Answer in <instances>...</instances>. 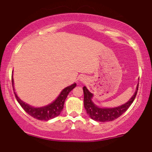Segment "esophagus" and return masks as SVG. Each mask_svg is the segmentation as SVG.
I'll return each instance as SVG.
<instances>
[{"instance_id":"obj_1","label":"esophagus","mask_w":152,"mask_h":152,"mask_svg":"<svg viewBox=\"0 0 152 152\" xmlns=\"http://www.w3.org/2000/svg\"><path fill=\"white\" fill-rule=\"evenodd\" d=\"M80 81H82V82L83 81V78H81V79H80Z\"/></svg>"}]
</instances>
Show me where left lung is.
I'll return each mask as SVG.
<instances>
[{
	"instance_id": "8db88e82",
	"label": "left lung",
	"mask_w": 152,
	"mask_h": 152,
	"mask_svg": "<svg viewBox=\"0 0 152 152\" xmlns=\"http://www.w3.org/2000/svg\"><path fill=\"white\" fill-rule=\"evenodd\" d=\"M138 87L139 83L132 97L124 104L115 107H100L94 104L92 101L94 94L90 92L86 87L84 86V107L86 110L87 115L90 116L91 119L97 122H106L115 120L120 117L124 112H125L129 107L130 105L132 104L136 97Z\"/></svg>"
}]
</instances>
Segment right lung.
Returning a JSON list of instances; mask_svg holds the SVG:
<instances>
[{
    "label": "right lung",
    "instance_id": "right-lung-1",
    "mask_svg": "<svg viewBox=\"0 0 152 152\" xmlns=\"http://www.w3.org/2000/svg\"><path fill=\"white\" fill-rule=\"evenodd\" d=\"M12 88H13L14 94H15V98L20 106L23 108V110L26 111L28 115L34 118L38 119V120H44L48 121L55 117H58L60 115L62 111V109L64 107V103L67 98V95L71 90H72L75 87H76L77 84L73 83L69 86H67L61 91L58 97L55 99L53 102L50 103L45 106L39 107H35L31 106L28 103L21 100L20 99L18 94L15 92V88H14V80L12 75Z\"/></svg>",
    "mask_w": 152,
    "mask_h": 152
}]
</instances>
